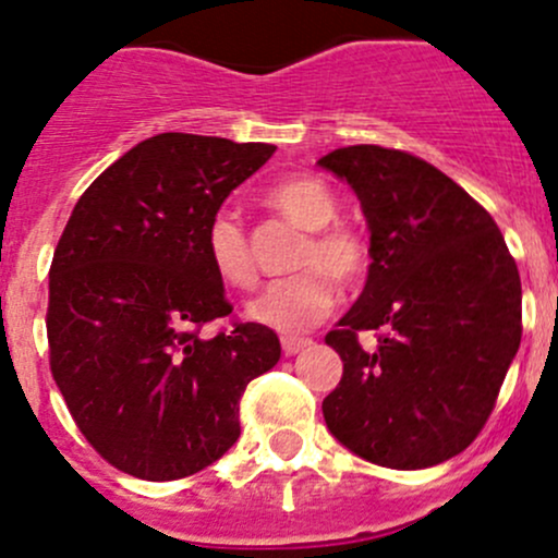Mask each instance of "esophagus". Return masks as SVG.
<instances>
[{
	"instance_id": "34e87169",
	"label": "esophagus",
	"mask_w": 558,
	"mask_h": 558,
	"mask_svg": "<svg viewBox=\"0 0 558 558\" xmlns=\"http://www.w3.org/2000/svg\"><path fill=\"white\" fill-rule=\"evenodd\" d=\"M312 344L310 339H296V336H283V354L286 357H293L296 352H302L304 347Z\"/></svg>"
}]
</instances>
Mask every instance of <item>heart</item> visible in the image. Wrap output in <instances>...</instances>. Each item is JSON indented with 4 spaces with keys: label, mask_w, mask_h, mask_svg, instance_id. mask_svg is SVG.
Returning a JSON list of instances; mask_svg holds the SVG:
<instances>
[{
    "label": "heart",
    "mask_w": 558,
    "mask_h": 558,
    "mask_svg": "<svg viewBox=\"0 0 558 558\" xmlns=\"http://www.w3.org/2000/svg\"><path fill=\"white\" fill-rule=\"evenodd\" d=\"M265 204L296 228L307 230L296 256L302 272L267 283L248 302V317L278 333L296 336L315 328L336 304L333 278L354 286L371 269V241L365 230L336 219L339 198L320 177L293 174L275 182ZM206 259L228 289H248L256 278L248 232L232 211H217L206 230Z\"/></svg>",
    "instance_id": "obj_1"
}]
</instances>
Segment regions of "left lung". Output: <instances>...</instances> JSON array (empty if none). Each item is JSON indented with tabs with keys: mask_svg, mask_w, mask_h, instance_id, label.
<instances>
[{
	"mask_svg": "<svg viewBox=\"0 0 558 558\" xmlns=\"http://www.w3.org/2000/svg\"><path fill=\"white\" fill-rule=\"evenodd\" d=\"M317 163L357 193L373 256L326 336L344 363L326 424L378 466H437L485 428L522 341L517 262L485 206L413 153L349 145ZM360 329L379 344L365 350Z\"/></svg>",
	"mask_w": 558,
	"mask_h": 558,
	"instance_id": "obj_1",
	"label": "left lung"
}]
</instances>
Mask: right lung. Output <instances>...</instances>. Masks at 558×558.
Instances as JSON below:
<instances>
[{"mask_svg":"<svg viewBox=\"0 0 558 558\" xmlns=\"http://www.w3.org/2000/svg\"><path fill=\"white\" fill-rule=\"evenodd\" d=\"M275 145L163 132L84 190L50 267V371L102 461L148 482L195 474L241 434L248 381L280 360L275 330L232 320L206 259L225 198Z\"/></svg>","mask_w":558,"mask_h":558,"instance_id":"add662e5","label":"right lung"}]
</instances>
